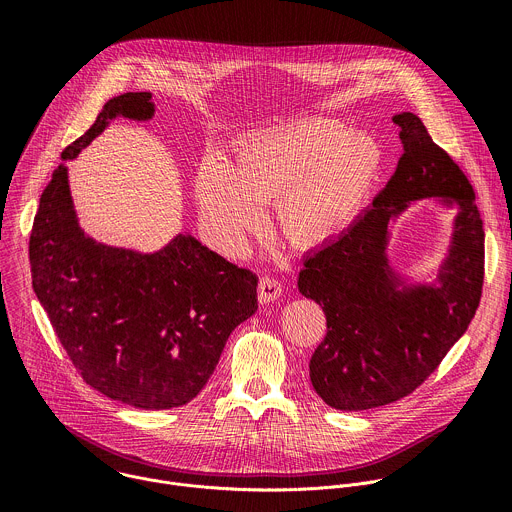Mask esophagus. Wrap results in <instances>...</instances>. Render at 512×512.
Wrapping results in <instances>:
<instances>
[{
    "instance_id": "34e87169",
    "label": "esophagus",
    "mask_w": 512,
    "mask_h": 512,
    "mask_svg": "<svg viewBox=\"0 0 512 512\" xmlns=\"http://www.w3.org/2000/svg\"><path fill=\"white\" fill-rule=\"evenodd\" d=\"M283 294V287L277 279L265 275L259 279V302L261 304H269V302H275L277 298H281Z\"/></svg>"
}]
</instances>
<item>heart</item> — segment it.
Masks as SVG:
<instances>
[{
    "mask_svg": "<svg viewBox=\"0 0 512 512\" xmlns=\"http://www.w3.org/2000/svg\"><path fill=\"white\" fill-rule=\"evenodd\" d=\"M383 152L367 133L330 119H306L245 139L233 164L202 160L194 194L202 225L223 251H237L275 200L279 231L298 247H320L342 235L367 200Z\"/></svg>",
    "mask_w": 512,
    "mask_h": 512,
    "instance_id": "b5f03b06",
    "label": "heart"
}]
</instances>
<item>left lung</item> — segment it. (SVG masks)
Instances as JSON below:
<instances>
[{"instance_id": "1", "label": "left lung", "mask_w": 512, "mask_h": 512, "mask_svg": "<svg viewBox=\"0 0 512 512\" xmlns=\"http://www.w3.org/2000/svg\"><path fill=\"white\" fill-rule=\"evenodd\" d=\"M403 156L373 206L304 259L300 294L322 306L326 336L310 381L326 405L360 411L413 393L472 322L484 283V229L460 166L413 113H399ZM458 203L449 259L435 286H405L386 259L388 221L411 199Z\"/></svg>"}]
</instances>
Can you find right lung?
Wrapping results in <instances>:
<instances>
[{"instance_id": "1", "label": "right lung", "mask_w": 512, "mask_h": 512, "mask_svg": "<svg viewBox=\"0 0 512 512\" xmlns=\"http://www.w3.org/2000/svg\"><path fill=\"white\" fill-rule=\"evenodd\" d=\"M119 115L152 119V93L107 101L62 160L77 158ZM30 265L36 296L83 381L137 409L192 401L214 373L231 332L257 310V275L190 235L148 255L87 237L64 164L40 196Z\"/></svg>"}]
</instances>
